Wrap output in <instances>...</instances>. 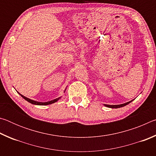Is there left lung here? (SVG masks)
Listing matches in <instances>:
<instances>
[{"mask_svg":"<svg viewBox=\"0 0 156 156\" xmlns=\"http://www.w3.org/2000/svg\"><path fill=\"white\" fill-rule=\"evenodd\" d=\"M133 100H131V101H129V102H126V103H124V104H121V105H104L105 106H106V107H110V108H115V109H116V108H120V107H124V106H126V105H128V104H129L131 102H132L133 101Z\"/></svg>","mask_w":156,"mask_h":156,"instance_id":"8db88e82","label":"left lung"}]
</instances>
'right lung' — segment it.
Instances as JSON below:
<instances>
[{"label": "right lung", "mask_w": 156, "mask_h": 156, "mask_svg": "<svg viewBox=\"0 0 156 156\" xmlns=\"http://www.w3.org/2000/svg\"><path fill=\"white\" fill-rule=\"evenodd\" d=\"M18 94H19L20 96H22L25 100H27V102H30V103L33 104V105H51L52 103H54V102H57L58 100L60 98V97H59V98H56V99H54V100H51V101H48V102H37V101H35V100H31L30 98H27V97L23 96V95L20 94V93H18Z\"/></svg>", "instance_id": "right-lung-1"}]
</instances>
